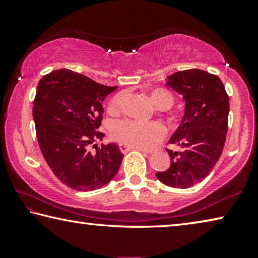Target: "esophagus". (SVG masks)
<instances>
[{"mask_svg": "<svg viewBox=\"0 0 258 258\" xmlns=\"http://www.w3.org/2000/svg\"><path fill=\"white\" fill-rule=\"evenodd\" d=\"M119 148H120V151L122 153H127L128 151H133V149H137V151H140V152H144V153H149V151H146V149H142V148H138V147H133V146H128L126 144H119Z\"/></svg>", "mask_w": 258, "mask_h": 258, "instance_id": "34e87169", "label": "esophagus"}]
</instances>
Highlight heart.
<instances>
[{"label": "heart", "instance_id": "b5f03b06", "mask_svg": "<svg viewBox=\"0 0 258 258\" xmlns=\"http://www.w3.org/2000/svg\"><path fill=\"white\" fill-rule=\"evenodd\" d=\"M151 99L157 109L168 110L174 104V96L166 89H154L151 91ZM124 94H118L111 99L110 110L116 111L121 104ZM112 136L118 141L133 147L151 149L159 144L166 136V128L156 121H138L133 119H121L112 125Z\"/></svg>", "mask_w": 258, "mask_h": 258}]
</instances>
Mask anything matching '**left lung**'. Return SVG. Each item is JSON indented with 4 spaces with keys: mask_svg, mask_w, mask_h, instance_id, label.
<instances>
[{
    "mask_svg": "<svg viewBox=\"0 0 258 258\" xmlns=\"http://www.w3.org/2000/svg\"><path fill=\"white\" fill-rule=\"evenodd\" d=\"M166 84L182 95L184 114L169 142L180 149L172 152L170 167L156 172L161 183L189 189L212 171L224 149L228 128L229 98L217 75L187 69L166 79Z\"/></svg>",
    "mask_w": 258,
    "mask_h": 258,
    "instance_id": "obj_1",
    "label": "left lung"
}]
</instances>
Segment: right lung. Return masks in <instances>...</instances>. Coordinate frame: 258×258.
<instances>
[{"label":"right lung","mask_w":258,"mask_h":258,"mask_svg":"<svg viewBox=\"0 0 258 258\" xmlns=\"http://www.w3.org/2000/svg\"><path fill=\"white\" fill-rule=\"evenodd\" d=\"M116 89L69 69L51 72L38 83L33 102L38 144L48 167L71 189H99L119 170L124 155L114 142L97 147L96 154L88 151L104 138L97 130L102 102Z\"/></svg>","instance_id":"add662e5"}]
</instances>
